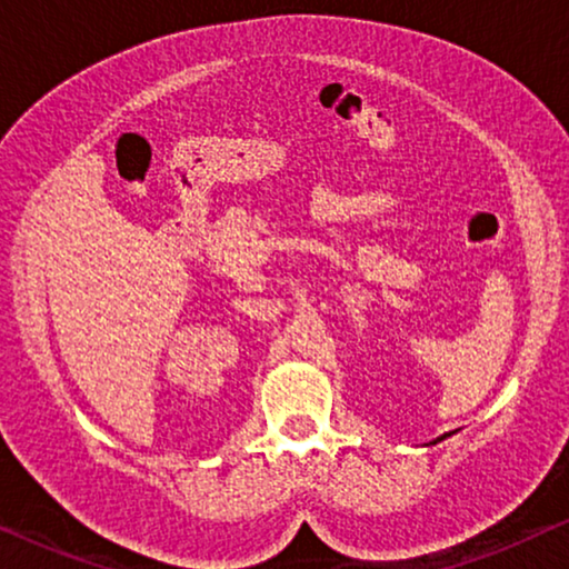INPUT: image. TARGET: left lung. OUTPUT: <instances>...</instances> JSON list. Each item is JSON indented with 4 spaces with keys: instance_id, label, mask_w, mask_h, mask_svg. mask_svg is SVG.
Here are the masks:
<instances>
[{
    "instance_id": "8db88e82",
    "label": "left lung",
    "mask_w": 569,
    "mask_h": 569,
    "mask_svg": "<svg viewBox=\"0 0 569 569\" xmlns=\"http://www.w3.org/2000/svg\"><path fill=\"white\" fill-rule=\"evenodd\" d=\"M442 438H446V435H442ZM442 438H440V440H442Z\"/></svg>"
}]
</instances>
